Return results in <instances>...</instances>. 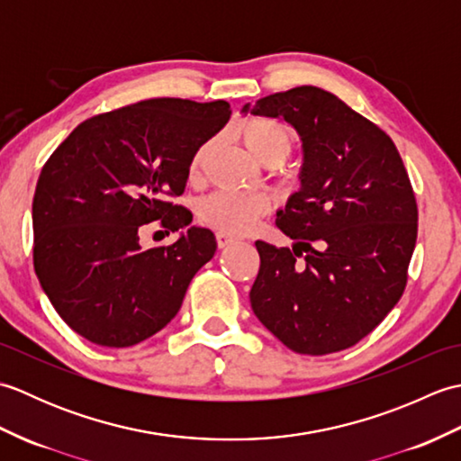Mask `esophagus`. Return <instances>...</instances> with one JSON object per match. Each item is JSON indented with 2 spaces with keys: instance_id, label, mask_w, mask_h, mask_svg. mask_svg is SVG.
I'll return each instance as SVG.
<instances>
[{
  "instance_id": "esophagus-1",
  "label": "esophagus",
  "mask_w": 461,
  "mask_h": 461,
  "mask_svg": "<svg viewBox=\"0 0 461 461\" xmlns=\"http://www.w3.org/2000/svg\"><path fill=\"white\" fill-rule=\"evenodd\" d=\"M215 240H218V246L220 248H228V246H231V243L238 241L236 236H231V233H225V231L215 233Z\"/></svg>"
}]
</instances>
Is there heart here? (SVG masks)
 Masks as SVG:
<instances>
[{"label":"heart","mask_w":461,"mask_h":461,"mask_svg":"<svg viewBox=\"0 0 461 461\" xmlns=\"http://www.w3.org/2000/svg\"><path fill=\"white\" fill-rule=\"evenodd\" d=\"M240 139L246 144L248 152L259 162L277 160L281 162L289 154L293 136L285 124L271 119H248L240 126ZM205 154V146L192 156L188 174L195 178ZM269 198L266 194L249 192H213L200 205V215L205 223L213 225L225 233L249 231L263 213L269 210Z\"/></svg>","instance_id":"obj_1"}]
</instances>
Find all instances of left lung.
I'll return each mask as SVG.
<instances>
[{
	"label": "left lung",
	"mask_w": 461,
	"mask_h": 461,
	"mask_svg": "<svg viewBox=\"0 0 461 461\" xmlns=\"http://www.w3.org/2000/svg\"><path fill=\"white\" fill-rule=\"evenodd\" d=\"M241 113L285 119L303 142L301 188L276 225L293 249L256 241V317L299 355L345 350L402 297L418 205L390 136L339 96L303 85Z\"/></svg>",
	"instance_id": "8db88e82"
}]
</instances>
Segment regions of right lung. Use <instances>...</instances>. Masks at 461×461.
I'll list each match as a JSON object with an SVG mask.
<instances>
[{"label": "right lung", "instance_id": "obj_1", "mask_svg": "<svg viewBox=\"0 0 461 461\" xmlns=\"http://www.w3.org/2000/svg\"><path fill=\"white\" fill-rule=\"evenodd\" d=\"M230 114L225 101H140L81 122L49 156L33 195V266L59 317L86 340L139 345L180 311L218 243L172 198ZM150 221L186 231L168 249L142 250Z\"/></svg>", "mask_w": 461, "mask_h": 461}]
</instances>
